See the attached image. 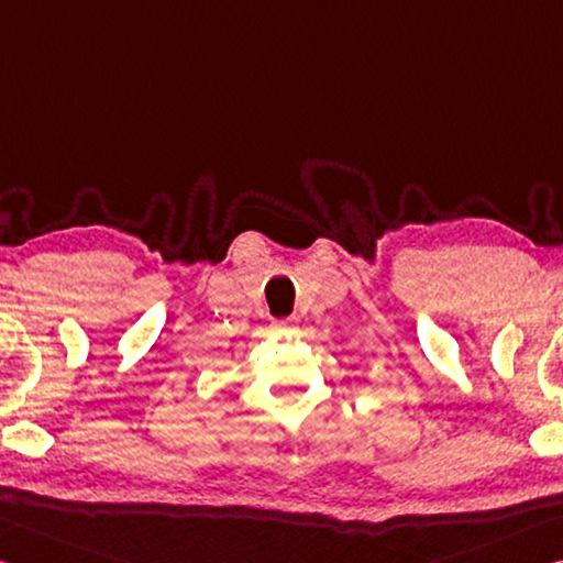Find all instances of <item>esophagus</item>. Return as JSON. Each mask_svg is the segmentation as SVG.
<instances>
[{"label":"esophagus","instance_id":"34e87169","mask_svg":"<svg viewBox=\"0 0 563 563\" xmlns=\"http://www.w3.org/2000/svg\"><path fill=\"white\" fill-rule=\"evenodd\" d=\"M275 330H280V333H285V330H296V318H285V320H275L273 323Z\"/></svg>","mask_w":563,"mask_h":563}]
</instances>
